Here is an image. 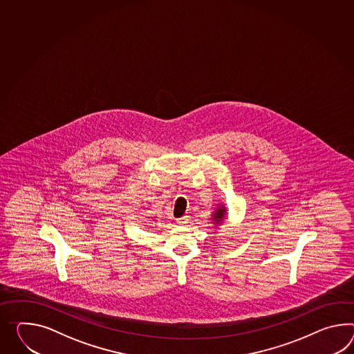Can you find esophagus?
Returning a JSON list of instances; mask_svg holds the SVG:
<instances>
[{
	"label": "esophagus",
	"instance_id": "esophagus-1",
	"mask_svg": "<svg viewBox=\"0 0 354 354\" xmlns=\"http://www.w3.org/2000/svg\"><path fill=\"white\" fill-rule=\"evenodd\" d=\"M176 221H178V224L179 225L188 224V221H189V217H188V216H183V217H180V218H178Z\"/></svg>",
	"mask_w": 354,
	"mask_h": 354
}]
</instances>
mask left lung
<instances>
[{
  "label": "left lung",
  "instance_id": "left-lung-1",
  "mask_svg": "<svg viewBox=\"0 0 354 354\" xmlns=\"http://www.w3.org/2000/svg\"><path fill=\"white\" fill-rule=\"evenodd\" d=\"M212 216H214V217H212V220L215 221L214 224H223V221L225 220V216H226V208L220 205V206L217 207V209H216L215 212L212 214Z\"/></svg>",
  "mask_w": 354,
  "mask_h": 354
}]
</instances>
